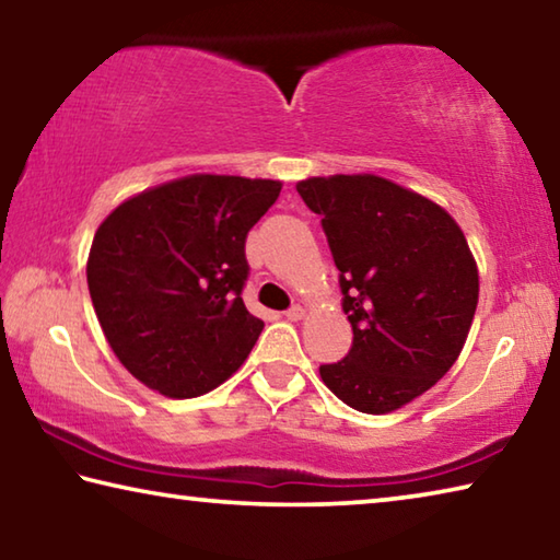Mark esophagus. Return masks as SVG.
I'll return each mask as SVG.
<instances>
[{
  "label": "esophagus",
  "mask_w": 560,
  "mask_h": 560,
  "mask_svg": "<svg viewBox=\"0 0 560 560\" xmlns=\"http://www.w3.org/2000/svg\"><path fill=\"white\" fill-rule=\"evenodd\" d=\"M283 318H289V320H301V318H303V308H301V306H291V308L283 311Z\"/></svg>",
  "instance_id": "34e87169"
}]
</instances>
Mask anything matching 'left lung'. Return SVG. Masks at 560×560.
Instances as JSON below:
<instances>
[{
	"mask_svg": "<svg viewBox=\"0 0 560 560\" xmlns=\"http://www.w3.org/2000/svg\"><path fill=\"white\" fill-rule=\"evenodd\" d=\"M296 189L320 217L353 326L348 355L320 377L358 412H393L462 353L479 301L467 240L440 205L390 179L311 177Z\"/></svg>",
	"mask_w": 560,
	"mask_h": 560,
	"instance_id": "left-lung-1",
	"label": "left lung"
}]
</instances>
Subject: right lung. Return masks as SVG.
<instances>
[{"label":"right lung","instance_id":"add662e5","mask_svg":"<svg viewBox=\"0 0 560 560\" xmlns=\"http://www.w3.org/2000/svg\"><path fill=\"white\" fill-rule=\"evenodd\" d=\"M281 183L192 175L116 207L93 236L89 291L113 353L167 397L222 385L264 328L242 301L246 234Z\"/></svg>","mask_w":560,"mask_h":560}]
</instances>
